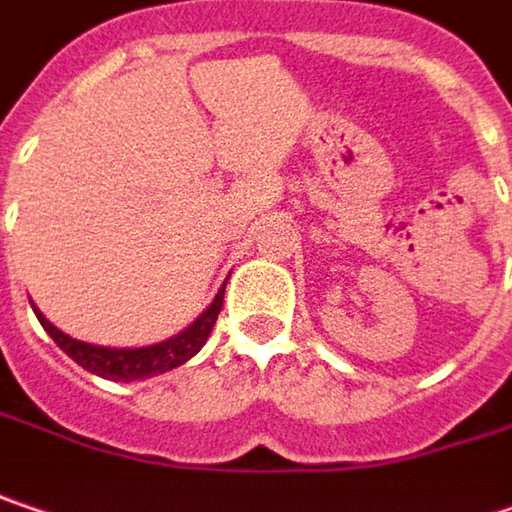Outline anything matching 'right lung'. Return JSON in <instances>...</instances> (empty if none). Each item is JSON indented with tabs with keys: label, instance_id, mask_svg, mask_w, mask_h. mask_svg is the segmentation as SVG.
Returning <instances> with one entry per match:
<instances>
[{
	"label": "right lung",
	"instance_id": "right-lung-1",
	"mask_svg": "<svg viewBox=\"0 0 512 512\" xmlns=\"http://www.w3.org/2000/svg\"><path fill=\"white\" fill-rule=\"evenodd\" d=\"M223 292H226V286L214 295L208 310L196 318L191 327H185L182 333L170 336L167 342H159V345L150 347L86 345V342H77L72 336H66L63 330H57L37 307H34V313L40 318L43 330L57 342V347L66 356H72L80 368H86L89 374L112 379V382H133V379H150V376L167 374V371L185 365L191 356H196L202 350V345L208 342V336H211V330L217 324V316L223 310Z\"/></svg>",
	"mask_w": 512,
	"mask_h": 512
}]
</instances>
